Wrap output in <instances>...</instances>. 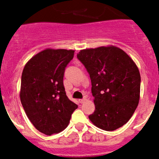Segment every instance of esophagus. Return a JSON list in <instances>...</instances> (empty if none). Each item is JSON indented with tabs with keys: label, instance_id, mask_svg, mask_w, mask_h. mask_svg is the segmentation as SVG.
<instances>
[{
	"label": "esophagus",
	"instance_id": "obj_1",
	"mask_svg": "<svg viewBox=\"0 0 159 159\" xmlns=\"http://www.w3.org/2000/svg\"><path fill=\"white\" fill-rule=\"evenodd\" d=\"M86 98H84V99H79V102H80V103H83V102H84L85 101H86Z\"/></svg>",
	"mask_w": 159,
	"mask_h": 159
}]
</instances>
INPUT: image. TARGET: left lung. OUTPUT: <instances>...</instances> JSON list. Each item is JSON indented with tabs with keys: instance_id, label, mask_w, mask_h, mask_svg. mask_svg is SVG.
I'll use <instances>...</instances> for the list:
<instances>
[{
	"instance_id": "8db88e82",
	"label": "left lung",
	"mask_w": 159,
	"mask_h": 159,
	"mask_svg": "<svg viewBox=\"0 0 159 159\" xmlns=\"http://www.w3.org/2000/svg\"><path fill=\"white\" fill-rule=\"evenodd\" d=\"M77 58L89 73L95 110L88 116L102 130L112 131L129 121L140 98L137 65L123 50L102 46L80 50Z\"/></svg>"
}]
</instances>
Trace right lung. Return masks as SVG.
Segmentation results:
<instances>
[{
    "label": "right lung",
    "instance_id": "right-lung-1",
    "mask_svg": "<svg viewBox=\"0 0 159 159\" xmlns=\"http://www.w3.org/2000/svg\"><path fill=\"white\" fill-rule=\"evenodd\" d=\"M74 50L46 48L32 57L24 67L20 98L25 113L39 131L51 135L68 126L78 107L66 95L65 67Z\"/></svg>",
    "mask_w": 159,
    "mask_h": 159
}]
</instances>
